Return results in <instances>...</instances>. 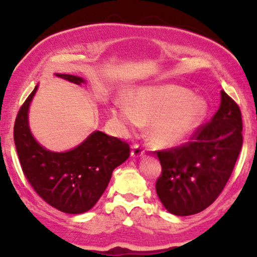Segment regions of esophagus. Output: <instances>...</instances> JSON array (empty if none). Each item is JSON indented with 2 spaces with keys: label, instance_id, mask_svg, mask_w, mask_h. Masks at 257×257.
<instances>
[{
  "label": "esophagus",
  "instance_id": "34e87169",
  "mask_svg": "<svg viewBox=\"0 0 257 257\" xmlns=\"http://www.w3.org/2000/svg\"><path fill=\"white\" fill-rule=\"evenodd\" d=\"M145 155V150H144L143 146L140 145H133L131 156L133 158H140Z\"/></svg>",
  "mask_w": 257,
  "mask_h": 257
}]
</instances>
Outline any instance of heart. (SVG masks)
<instances>
[{
    "label": "heart",
    "mask_w": 257,
    "mask_h": 257,
    "mask_svg": "<svg viewBox=\"0 0 257 257\" xmlns=\"http://www.w3.org/2000/svg\"><path fill=\"white\" fill-rule=\"evenodd\" d=\"M206 113L204 99L172 84L141 88L133 95L132 104L120 102L113 110L114 117L131 128L151 123L150 138L159 147L184 143L202 124Z\"/></svg>",
    "instance_id": "obj_1"
}]
</instances>
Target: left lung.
<instances>
[{
	"instance_id": "8db88e82",
	"label": "left lung",
	"mask_w": 257,
	"mask_h": 257,
	"mask_svg": "<svg viewBox=\"0 0 257 257\" xmlns=\"http://www.w3.org/2000/svg\"><path fill=\"white\" fill-rule=\"evenodd\" d=\"M239 106L221 90V104L192 141L157 151L162 174L156 191L169 213L188 216L208 208L222 192L243 145Z\"/></svg>"
}]
</instances>
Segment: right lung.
<instances>
[{"label":"right lung","instance_id":"obj_1","mask_svg":"<svg viewBox=\"0 0 257 257\" xmlns=\"http://www.w3.org/2000/svg\"><path fill=\"white\" fill-rule=\"evenodd\" d=\"M55 76L75 84L84 83L78 76ZM37 87L20 107L14 123V144L23 173L49 205L67 214L85 213L102 196L114 168L128 159L131 147L120 139L96 131L70 151L46 150L29 126V107Z\"/></svg>","mask_w":257,"mask_h":257}]
</instances>
